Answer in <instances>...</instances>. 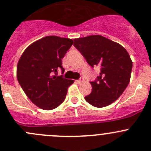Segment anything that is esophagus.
<instances>
[{
  "label": "esophagus",
  "mask_w": 151,
  "mask_h": 151,
  "mask_svg": "<svg viewBox=\"0 0 151 151\" xmlns=\"http://www.w3.org/2000/svg\"><path fill=\"white\" fill-rule=\"evenodd\" d=\"M83 81H84V77H80V78L79 79V80H77V82L79 83V84L82 83Z\"/></svg>",
  "instance_id": "esophagus-1"
}]
</instances>
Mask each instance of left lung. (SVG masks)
Instances as JSON below:
<instances>
[{
  "label": "left lung",
  "instance_id": "8db88e82",
  "mask_svg": "<svg viewBox=\"0 0 151 151\" xmlns=\"http://www.w3.org/2000/svg\"><path fill=\"white\" fill-rule=\"evenodd\" d=\"M74 46L92 68H100L99 75L91 81V93L86 102L96 108L111 105L122 95L131 79L133 63L126 49L101 35L74 39Z\"/></svg>",
  "mask_w": 151,
  "mask_h": 151
}]
</instances>
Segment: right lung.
Here are the masks:
<instances>
[{
	"label": "right lung",
	"mask_w": 151,
	"mask_h": 151,
	"mask_svg": "<svg viewBox=\"0 0 151 151\" xmlns=\"http://www.w3.org/2000/svg\"><path fill=\"white\" fill-rule=\"evenodd\" d=\"M73 44L71 39L47 36L26 48L17 67V78L26 96L43 110H52L65 99L74 80L63 77L62 59ZM60 69L62 75L57 76Z\"/></svg>",
	"instance_id": "1"
}]
</instances>
